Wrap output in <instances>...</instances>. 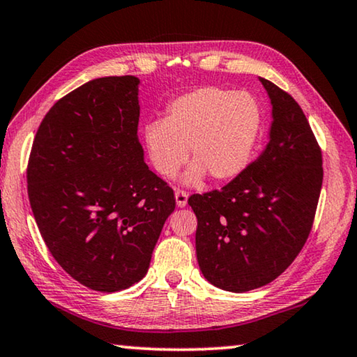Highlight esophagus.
<instances>
[{
	"label": "esophagus",
	"instance_id": "1",
	"mask_svg": "<svg viewBox=\"0 0 357 357\" xmlns=\"http://www.w3.org/2000/svg\"><path fill=\"white\" fill-rule=\"evenodd\" d=\"M175 201H177L178 208H183V206H187V201H188V193H187V191L175 190Z\"/></svg>",
	"mask_w": 357,
	"mask_h": 357
}]
</instances>
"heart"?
<instances>
[{"mask_svg":"<svg viewBox=\"0 0 357 357\" xmlns=\"http://www.w3.org/2000/svg\"><path fill=\"white\" fill-rule=\"evenodd\" d=\"M261 114L245 91L203 86L178 96L167 107L164 122L144 127L149 159L162 177L178 172L190 156L187 182L198 183L204 172L217 182L241 174L257 140Z\"/></svg>","mask_w":357,"mask_h":357,"instance_id":"1","label":"heart"}]
</instances>
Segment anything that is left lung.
I'll return each mask as SVG.
<instances>
[{
	"mask_svg": "<svg viewBox=\"0 0 357 357\" xmlns=\"http://www.w3.org/2000/svg\"><path fill=\"white\" fill-rule=\"evenodd\" d=\"M261 82L272 102L271 142L225 187L188 198L201 272L235 293L267 285L296 259L324 178L322 151L303 109L275 84Z\"/></svg>",
	"mask_w": 357,
	"mask_h": 357,
	"instance_id": "1",
	"label": "left lung"
}]
</instances>
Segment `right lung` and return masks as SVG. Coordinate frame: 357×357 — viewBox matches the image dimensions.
<instances>
[{
  "label": "right lung",
  "instance_id": "1",
  "mask_svg": "<svg viewBox=\"0 0 357 357\" xmlns=\"http://www.w3.org/2000/svg\"><path fill=\"white\" fill-rule=\"evenodd\" d=\"M138 84L102 77L46 112L30 151L27 190L56 262L95 291L126 290L146 275L174 190L143 161Z\"/></svg>",
  "mask_w": 357,
  "mask_h": 357
}]
</instances>
